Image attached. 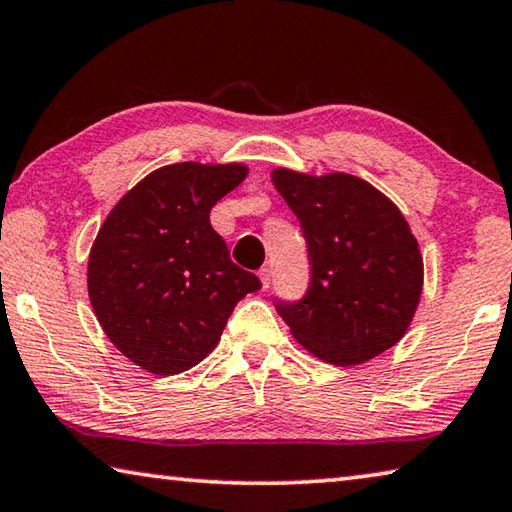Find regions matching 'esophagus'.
Listing matches in <instances>:
<instances>
[{"label": "esophagus", "mask_w": 512, "mask_h": 512, "mask_svg": "<svg viewBox=\"0 0 512 512\" xmlns=\"http://www.w3.org/2000/svg\"><path fill=\"white\" fill-rule=\"evenodd\" d=\"M271 277H273L271 266H262V268H259V280H262V287H264V289L271 287Z\"/></svg>", "instance_id": "34e87169"}]
</instances>
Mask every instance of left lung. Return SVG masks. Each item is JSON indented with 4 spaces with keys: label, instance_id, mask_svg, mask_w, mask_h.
<instances>
[{
    "label": "left lung",
    "instance_id": "8db88e82",
    "mask_svg": "<svg viewBox=\"0 0 512 512\" xmlns=\"http://www.w3.org/2000/svg\"><path fill=\"white\" fill-rule=\"evenodd\" d=\"M298 216L311 280L300 300L275 298L296 341L334 366H357L402 339L422 293L418 241L393 201L350 173L273 171Z\"/></svg>",
    "mask_w": 512,
    "mask_h": 512
}]
</instances>
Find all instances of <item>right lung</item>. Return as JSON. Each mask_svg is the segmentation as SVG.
<instances>
[{
  "instance_id": "1",
  "label": "right lung",
  "mask_w": 512,
  "mask_h": 512,
  "mask_svg": "<svg viewBox=\"0 0 512 512\" xmlns=\"http://www.w3.org/2000/svg\"><path fill=\"white\" fill-rule=\"evenodd\" d=\"M244 164L178 162L137 183L103 221L88 262L94 314L112 345L153 375H178L219 343L232 309L262 289L230 259L210 212Z\"/></svg>"
}]
</instances>
